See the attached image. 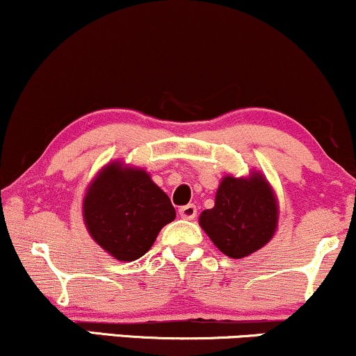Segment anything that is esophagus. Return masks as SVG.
Masks as SVG:
<instances>
[{
  "label": "esophagus",
  "instance_id": "obj_1",
  "mask_svg": "<svg viewBox=\"0 0 356 356\" xmlns=\"http://www.w3.org/2000/svg\"><path fill=\"white\" fill-rule=\"evenodd\" d=\"M179 216L183 219H195L196 216V206L195 204H186V206H181V208L178 209Z\"/></svg>",
  "mask_w": 356,
  "mask_h": 356
}]
</instances>
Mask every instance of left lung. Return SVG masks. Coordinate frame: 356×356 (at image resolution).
Here are the masks:
<instances>
[{
    "label": "left lung",
    "mask_w": 356,
    "mask_h": 356,
    "mask_svg": "<svg viewBox=\"0 0 356 356\" xmlns=\"http://www.w3.org/2000/svg\"><path fill=\"white\" fill-rule=\"evenodd\" d=\"M279 222L277 196L261 171L248 177L226 175L214 206L200 214V226L227 257L243 259L274 238Z\"/></svg>",
    "instance_id": "left-lung-1"
}]
</instances>
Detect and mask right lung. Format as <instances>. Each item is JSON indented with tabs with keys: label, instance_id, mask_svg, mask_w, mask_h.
Segmentation results:
<instances>
[{
	"label": "right lung",
	"instance_id": "add662e5",
	"mask_svg": "<svg viewBox=\"0 0 356 356\" xmlns=\"http://www.w3.org/2000/svg\"><path fill=\"white\" fill-rule=\"evenodd\" d=\"M82 216L90 238L105 252L131 262L148 252L177 211L147 171L115 160L102 166L87 186Z\"/></svg>",
	"mask_w": 356,
	"mask_h": 356
}]
</instances>
